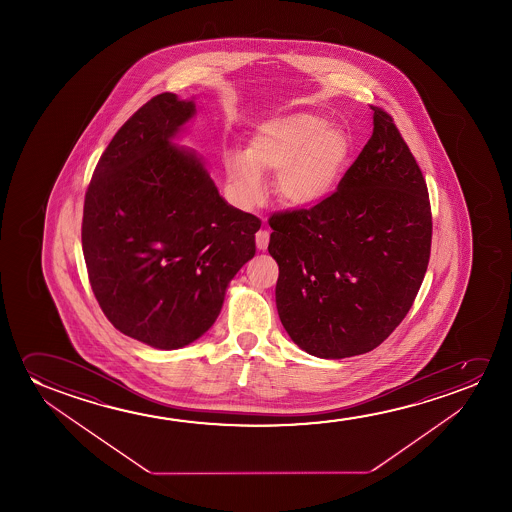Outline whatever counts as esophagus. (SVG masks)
<instances>
[{
    "label": "esophagus",
    "mask_w": 512,
    "mask_h": 512,
    "mask_svg": "<svg viewBox=\"0 0 512 512\" xmlns=\"http://www.w3.org/2000/svg\"><path fill=\"white\" fill-rule=\"evenodd\" d=\"M255 243H257V248L264 252L267 245H269V231H267V229H260V231L255 234Z\"/></svg>",
    "instance_id": "34e87169"
}]
</instances>
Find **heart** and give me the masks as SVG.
Returning <instances> with one entry per match:
<instances>
[{
	"mask_svg": "<svg viewBox=\"0 0 512 512\" xmlns=\"http://www.w3.org/2000/svg\"><path fill=\"white\" fill-rule=\"evenodd\" d=\"M351 140L341 127L315 112H294L255 127L248 152L225 157L232 196L243 208L266 194L264 171L278 173V194L285 203L309 208L334 194L350 162Z\"/></svg>",
	"mask_w": 512,
	"mask_h": 512,
	"instance_id": "1",
	"label": "heart"
}]
</instances>
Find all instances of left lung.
<instances>
[{"label":"left lung","mask_w":512,"mask_h":512,"mask_svg":"<svg viewBox=\"0 0 512 512\" xmlns=\"http://www.w3.org/2000/svg\"><path fill=\"white\" fill-rule=\"evenodd\" d=\"M371 108V140L336 192L269 218L278 315L313 357L374 350L404 320L427 273V183L392 117Z\"/></svg>","instance_id":"8db88e82"}]
</instances>
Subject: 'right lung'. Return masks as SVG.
Masks as SVG:
<instances>
[{
    "label": "right lung",
    "instance_id": "1",
    "mask_svg": "<svg viewBox=\"0 0 512 512\" xmlns=\"http://www.w3.org/2000/svg\"><path fill=\"white\" fill-rule=\"evenodd\" d=\"M192 99L162 92L113 136L85 192L92 292L122 334L157 350L194 343L255 255L259 218L225 203L204 161L175 138Z\"/></svg>",
    "mask_w": 512,
    "mask_h": 512
}]
</instances>
